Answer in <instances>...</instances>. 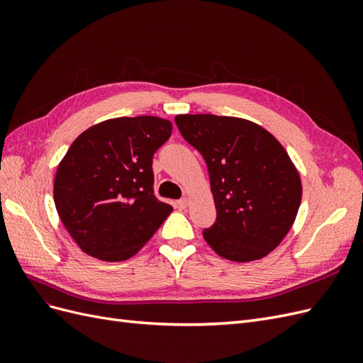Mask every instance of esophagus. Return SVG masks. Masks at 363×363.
Instances as JSON below:
<instances>
[{
	"label": "esophagus",
	"mask_w": 363,
	"mask_h": 363,
	"mask_svg": "<svg viewBox=\"0 0 363 363\" xmlns=\"http://www.w3.org/2000/svg\"><path fill=\"white\" fill-rule=\"evenodd\" d=\"M188 204H189V201H188V199H186V196H183V199L179 200V207L180 208H186V207H188Z\"/></svg>",
	"instance_id": "34e87169"
}]
</instances>
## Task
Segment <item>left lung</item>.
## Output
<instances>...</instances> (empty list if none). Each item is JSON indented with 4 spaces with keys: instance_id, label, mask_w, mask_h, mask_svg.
Masks as SVG:
<instances>
[{
    "instance_id": "obj_1",
    "label": "left lung",
    "mask_w": 363,
    "mask_h": 363,
    "mask_svg": "<svg viewBox=\"0 0 363 363\" xmlns=\"http://www.w3.org/2000/svg\"><path fill=\"white\" fill-rule=\"evenodd\" d=\"M175 124L211 177L216 219L203 230L206 242L235 262L267 256L288 235L301 203V180L286 150L247 119L177 115Z\"/></svg>"
}]
</instances>
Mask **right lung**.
Here are the masks:
<instances>
[{"label": "right lung", "mask_w": 363, "mask_h": 363, "mask_svg": "<svg viewBox=\"0 0 363 363\" xmlns=\"http://www.w3.org/2000/svg\"><path fill=\"white\" fill-rule=\"evenodd\" d=\"M157 116L115 118L77 138L54 180L65 228L89 256L131 257L155 235L172 206L155 195L152 156L171 136Z\"/></svg>", "instance_id": "obj_1"}]
</instances>
